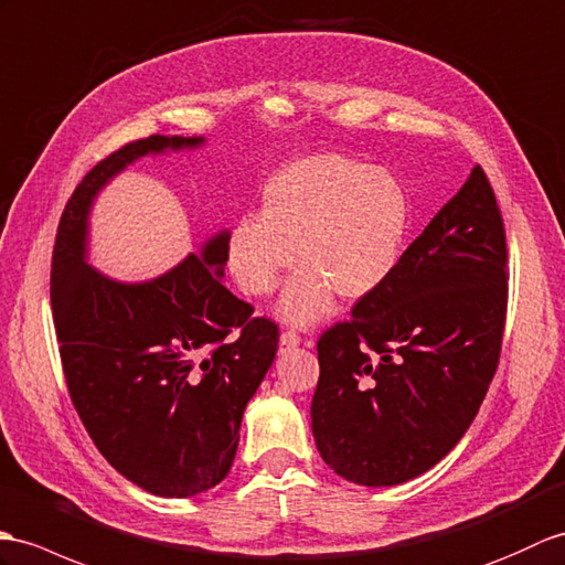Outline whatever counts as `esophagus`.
I'll list each match as a JSON object with an SVG mask.
<instances>
[{
	"instance_id": "34e87169",
	"label": "esophagus",
	"mask_w": 565,
	"mask_h": 565,
	"mask_svg": "<svg viewBox=\"0 0 565 565\" xmlns=\"http://www.w3.org/2000/svg\"><path fill=\"white\" fill-rule=\"evenodd\" d=\"M298 344H300V337H298L296 332H291V330L281 332V337H279V351H281V353L296 349Z\"/></svg>"
}]
</instances>
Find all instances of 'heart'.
<instances>
[{
	"label": "heart",
	"mask_w": 565,
	"mask_h": 565,
	"mask_svg": "<svg viewBox=\"0 0 565 565\" xmlns=\"http://www.w3.org/2000/svg\"><path fill=\"white\" fill-rule=\"evenodd\" d=\"M409 231V200L385 168L344 153H312L284 166L262 192L259 218L228 235V269L247 296H269L294 265L279 300L281 320L306 327L334 298L363 300L395 271Z\"/></svg>",
	"instance_id": "1"
}]
</instances>
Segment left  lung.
Masks as SVG:
<instances>
[{
	"mask_svg": "<svg viewBox=\"0 0 565 565\" xmlns=\"http://www.w3.org/2000/svg\"><path fill=\"white\" fill-rule=\"evenodd\" d=\"M505 265L501 209L475 166L387 284L320 337L312 436L339 477L395 487L460 443L501 356Z\"/></svg>",
	"mask_w": 565,
	"mask_h": 565,
	"instance_id": "1",
	"label": "left lung"
}]
</instances>
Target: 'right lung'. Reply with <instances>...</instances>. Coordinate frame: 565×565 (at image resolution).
I'll return each instance as SVG.
<instances>
[{
    "instance_id": "1",
    "label": "right lung",
    "mask_w": 565,
    "mask_h": 565,
    "mask_svg": "<svg viewBox=\"0 0 565 565\" xmlns=\"http://www.w3.org/2000/svg\"><path fill=\"white\" fill-rule=\"evenodd\" d=\"M204 137L153 135L117 149L78 182L52 250L50 300L64 377L90 440L125 479L188 498L226 479L241 422L277 356L279 327L223 286L228 231L149 281H115L86 262L98 192L141 156Z\"/></svg>"
}]
</instances>
